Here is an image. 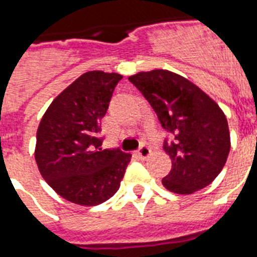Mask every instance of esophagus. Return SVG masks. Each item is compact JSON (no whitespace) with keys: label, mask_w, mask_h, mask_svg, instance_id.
<instances>
[{"label":"esophagus","mask_w":257,"mask_h":257,"mask_svg":"<svg viewBox=\"0 0 257 257\" xmlns=\"http://www.w3.org/2000/svg\"><path fill=\"white\" fill-rule=\"evenodd\" d=\"M137 155H139L140 159H147V157L151 155V148H149L147 144H143L140 148H139V151H137Z\"/></svg>","instance_id":"obj_1"}]
</instances>
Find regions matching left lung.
Returning <instances> with one entry per match:
<instances>
[{"instance_id":"8db88e82","label":"left lung","mask_w":257,"mask_h":257,"mask_svg":"<svg viewBox=\"0 0 257 257\" xmlns=\"http://www.w3.org/2000/svg\"><path fill=\"white\" fill-rule=\"evenodd\" d=\"M148 100L161 126L173 136L164 140L172 169L163 179L168 191L189 195L217 177L227 161L231 139L227 118L211 97L169 70L140 72L129 77Z\"/></svg>"}]
</instances>
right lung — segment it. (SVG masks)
<instances>
[{
  "mask_svg": "<svg viewBox=\"0 0 257 257\" xmlns=\"http://www.w3.org/2000/svg\"><path fill=\"white\" fill-rule=\"evenodd\" d=\"M122 76L86 72L58 94L37 131L36 161L45 181L68 201L98 205L120 188L132 155L102 149L101 118Z\"/></svg>",
  "mask_w": 257,
  "mask_h": 257,
  "instance_id": "obj_1",
  "label": "right lung"
}]
</instances>
